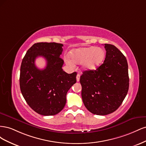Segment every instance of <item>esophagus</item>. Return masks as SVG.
Here are the masks:
<instances>
[{"instance_id":"34e87169","label":"esophagus","mask_w":146,"mask_h":146,"mask_svg":"<svg viewBox=\"0 0 146 146\" xmlns=\"http://www.w3.org/2000/svg\"><path fill=\"white\" fill-rule=\"evenodd\" d=\"M76 78H77V81L79 82V80H80V74H77Z\"/></svg>"}]
</instances>
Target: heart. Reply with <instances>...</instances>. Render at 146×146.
Masks as SVG:
<instances>
[{
  "mask_svg": "<svg viewBox=\"0 0 146 146\" xmlns=\"http://www.w3.org/2000/svg\"><path fill=\"white\" fill-rule=\"evenodd\" d=\"M70 58L74 63L80 64L85 70H94L102 63L105 58V52L101 48L95 46L83 47L73 49L69 53ZM68 64H72L69 59L66 58Z\"/></svg>",
  "mask_w": 146,
  "mask_h": 146,
  "instance_id": "heart-1",
  "label": "heart"
}]
</instances>
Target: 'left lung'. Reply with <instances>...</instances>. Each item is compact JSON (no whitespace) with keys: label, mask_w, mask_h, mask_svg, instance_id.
<instances>
[{"label":"left lung","mask_w":146,"mask_h":146,"mask_svg":"<svg viewBox=\"0 0 146 146\" xmlns=\"http://www.w3.org/2000/svg\"><path fill=\"white\" fill-rule=\"evenodd\" d=\"M104 63L96 70H85L80 76L83 102L88 111L107 115L120 107L129 87L125 56L112 44H105Z\"/></svg>","instance_id":"1"}]
</instances>
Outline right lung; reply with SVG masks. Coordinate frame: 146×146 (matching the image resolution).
Here are the masks:
<instances>
[{"mask_svg":"<svg viewBox=\"0 0 146 146\" xmlns=\"http://www.w3.org/2000/svg\"><path fill=\"white\" fill-rule=\"evenodd\" d=\"M63 45L56 42L35 43L27 50L22 61L20 89L26 102L35 112L43 116L60 113L66 102V94L76 83L77 72L63 71L64 61L60 56ZM42 56L46 68L38 69L35 60Z\"/></svg>","mask_w":146,"mask_h":146,"instance_id":"1","label":"right lung"}]
</instances>
